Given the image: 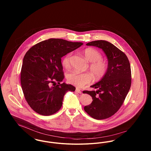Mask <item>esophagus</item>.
Returning a JSON list of instances; mask_svg holds the SVG:
<instances>
[{"label": "esophagus", "instance_id": "34e87169", "mask_svg": "<svg viewBox=\"0 0 151 151\" xmlns=\"http://www.w3.org/2000/svg\"><path fill=\"white\" fill-rule=\"evenodd\" d=\"M76 92H77V93H82V92L81 91V90H80L79 88H76Z\"/></svg>", "mask_w": 151, "mask_h": 151}]
</instances>
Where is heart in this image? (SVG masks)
<instances>
[{
    "label": "heart",
    "mask_w": 151,
    "mask_h": 151,
    "mask_svg": "<svg viewBox=\"0 0 151 151\" xmlns=\"http://www.w3.org/2000/svg\"><path fill=\"white\" fill-rule=\"evenodd\" d=\"M84 55L86 59L91 62L90 70L96 78H102L107 73L108 63L103 60L101 53L93 48H87L84 50ZM71 53L65 55L62 60V64L65 68H68L70 65ZM68 82L77 87L82 88L91 83L92 76L90 73H78L71 71L67 76Z\"/></svg>",
    "instance_id": "1"
}]
</instances>
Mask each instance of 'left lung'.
I'll return each mask as SVG.
<instances>
[{"mask_svg": "<svg viewBox=\"0 0 151 151\" xmlns=\"http://www.w3.org/2000/svg\"><path fill=\"white\" fill-rule=\"evenodd\" d=\"M87 46L103 50L108 60L106 74L100 81L92 86L96 91H84L92 98L91 104L84 110L97 120L108 119L116 113L123 105L131 84V71L126 54L112 43L104 40L92 41Z\"/></svg>", "mask_w": 151, "mask_h": 151, "instance_id": "obj_1", "label": "left lung"}]
</instances>
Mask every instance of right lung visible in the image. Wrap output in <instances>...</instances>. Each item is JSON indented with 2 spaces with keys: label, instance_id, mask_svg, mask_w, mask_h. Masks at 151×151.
Segmentation results:
<instances>
[{
  "label": "right lung",
  "instance_id": "1",
  "mask_svg": "<svg viewBox=\"0 0 151 151\" xmlns=\"http://www.w3.org/2000/svg\"><path fill=\"white\" fill-rule=\"evenodd\" d=\"M83 43L50 38L37 43L25 53L21 70L22 92L37 113L50 116L62 106L65 93L76 88L65 83L61 58Z\"/></svg>",
  "mask_w": 151,
  "mask_h": 151
}]
</instances>
